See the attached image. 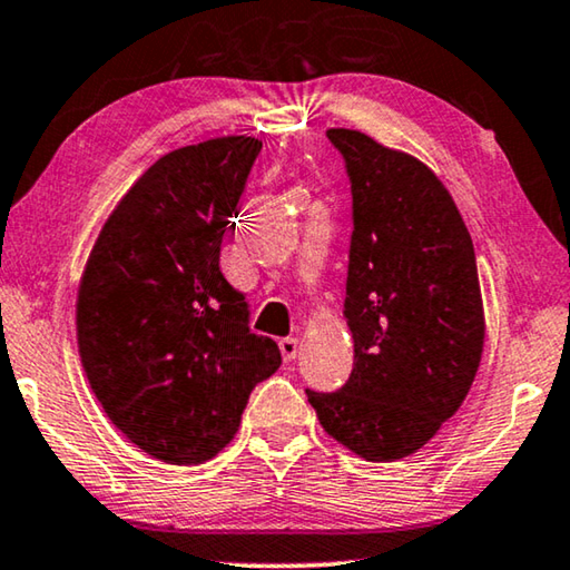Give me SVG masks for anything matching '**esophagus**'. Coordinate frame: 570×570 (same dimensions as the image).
I'll return each instance as SVG.
<instances>
[{"mask_svg": "<svg viewBox=\"0 0 570 570\" xmlns=\"http://www.w3.org/2000/svg\"><path fill=\"white\" fill-rule=\"evenodd\" d=\"M299 337H284V340H278V347H282V355H284V361L286 363H292L296 355H299Z\"/></svg>", "mask_w": 570, "mask_h": 570, "instance_id": "obj_1", "label": "esophagus"}]
</instances>
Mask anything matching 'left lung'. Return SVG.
<instances>
[{
  "mask_svg": "<svg viewBox=\"0 0 570 570\" xmlns=\"http://www.w3.org/2000/svg\"><path fill=\"white\" fill-rule=\"evenodd\" d=\"M353 197L345 317L355 355L337 392H307L320 424L373 463L420 450L479 371L473 240L440 178L358 130H327Z\"/></svg>",
  "mask_w": 570,
  "mask_h": 570,
  "instance_id": "left-lung-1",
  "label": "left lung"
}]
</instances>
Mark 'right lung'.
<instances>
[{
    "label": "right lung",
    "mask_w": 570,
    "mask_h": 570,
    "mask_svg": "<svg viewBox=\"0 0 570 570\" xmlns=\"http://www.w3.org/2000/svg\"><path fill=\"white\" fill-rule=\"evenodd\" d=\"M258 153L256 138L233 135L158 158L109 215L83 271V371L107 417L164 463L217 455L253 389L282 366L219 271Z\"/></svg>",
    "instance_id": "1"
}]
</instances>
